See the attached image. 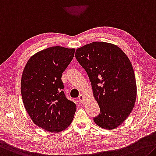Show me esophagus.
I'll use <instances>...</instances> for the list:
<instances>
[{"instance_id":"1","label":"esophagus","mask_w":156,"mask_h":156,"mask_svg":"<svg viewBox=\"0 0 156 156\" xmlns=\"http://www.w3.org/2000/svg\"><path fill=\"white\" fill-rule=\"evenodd\" d=\"M78 100H79V101H80V103H85V101H86V99H85V96H84V95L83 94H80V96H79V97H78Z\"/></svg>"}]
</instances>
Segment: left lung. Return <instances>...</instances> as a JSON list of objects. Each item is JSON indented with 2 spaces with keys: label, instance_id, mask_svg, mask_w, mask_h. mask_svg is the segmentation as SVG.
I'll return each mask as SVG.
<instances>
[{
  "label": "left lung",
  "instance_id": "obj_1",
  "mask_svg": "<svg viewBox=\"0 0 156 156\" xmlns=\"http://www.w3.org/2000/svg\"><path fill=\"white\" fill-rule=\"evenodd\" d=\"M76 58L90 78L101 113L94 122L113 130L126 119L137 98V85L129 58L115 44L94 41L76 51Z\"/></svg>",
  "mask_w": 156,
  "mask_h": 156
}]
</instances>
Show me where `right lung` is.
<instances>
[{"instance_id": "add662e5", "label": "right lung", "mask_w": 156, "mask_h": 156, "mask_svg": "<svg viewBox=\"0 0 156 156\" xmlns=\"http://www.w3.org/2000/svg\"><path fill=\"white\" fill-rule=\"evenodd\" d=\"M75 48L52 46L31 56L21 80L24 107L34 123L59 133L72 122L76 105L62 91V74L72 60Z\"/></svg>"}]
</instances>
